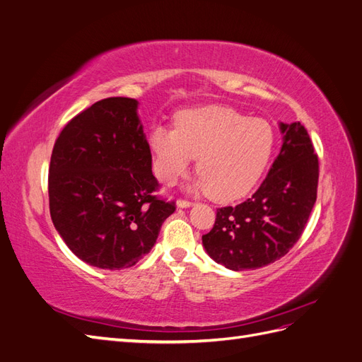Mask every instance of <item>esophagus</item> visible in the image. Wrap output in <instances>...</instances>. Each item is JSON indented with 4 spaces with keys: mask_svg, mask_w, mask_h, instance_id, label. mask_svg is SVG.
Returning <instances> with one entry per match:
<instances>
[{
    "mask_svg": "<svg viewBox=\"0 0 362 362\" xmlns=\"http://www.w3.org/2000/svg\"><path fill=\"white\" fill-rule=\"evenodd\" d=\"M192 205H193V202H189V201H184V199H178L177 201V206L178 208H189Z\"/></svg>",
    "mask_w": 362,
    "mask_h": 362,
    "instance_id": "obj_1",
    "label": "esophagus"
}]
</instances>
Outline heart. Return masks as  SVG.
I'll list each match as a JSON object with an SVG mask.
<instances>
[{"instance_id":"1","label":"heart","mask_w":362,"mask_h":362,"mask_svg":"<svg viewBox=\"0 0 362 362\" xmlns=\"http://www.w3.org/2000/svg\"><path fill=\"white\" fill-rule=\"evenodd\" d=\"M173 127H156L148 136L156 177L172 184L198 157L196 169L201 175L193 187L222 202L243 198L252 190L275 145L269 122L225 105L181 110L173 117Z\"/></svg>"}]
</instances>
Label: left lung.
Wrapping results in <instances>:
<instances>
[{
    "label": "left lung",
    "instance_id": "1",
    "mask_svg": "<svg viewBox=\"0 0 362 362\" xmlns=\"http://www.w3.org/2000/svg\"><path fill=\"white\" fill-rule=\"evenodd\" d=\"M282 146L252 198L217 208L202 245L229 270H254L282 258L300 238L317 199L319 158L300 122H279Z\"/></svg>",
    "mask_w": 362,
    "mask_h": 362
}]
</instances>
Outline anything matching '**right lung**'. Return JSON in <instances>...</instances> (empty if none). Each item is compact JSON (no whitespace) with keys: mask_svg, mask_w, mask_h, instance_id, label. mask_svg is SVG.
Segmentation results:
<instances>
[{"mask_svg":"<svg viewBox=\"0 0 362 362\" xmlns=\"http://www.w3.org/2000/svg\"><path fill=\"white\" fill-rule=\"evenodd\" d=\"M133 98H107L76 115L52 149L49 213L63 242L87 264L133 267L156 245L175 202L158 182Z\"/></svg>","mask_w":362,"mask_h":362,"instance_id":"1","label":"right lung"}]
</instances>
